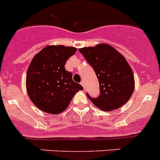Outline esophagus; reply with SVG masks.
I'll list each match as a JSON object with an SVG mask.
<instances>
[{"instance_id":"34e87169","label":"esophagus","mask_w":160,"mask_h":160,"mask_svg":"<svg viewBox=\"0 0 160 160\" xmlns=\"http://www.w3.org/2000/svg\"><path fill=\"white\" fill-rule=\"evenodd\" d=\"M80 84H81V85L83 86V87H84V88H85V82H84V81H81Z\"/></svg>"}]
</instances>
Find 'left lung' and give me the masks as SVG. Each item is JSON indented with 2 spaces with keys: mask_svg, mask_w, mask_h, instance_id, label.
<instances>
[{
  "mask_svg": "<svg viewBox=\"0 0 160 160\" xmlns=\"http://www.w3.org/2000/svg\"><path fill=\"white\" fill-rule=\"evenodd\" d=\"M95 71L99 80L100 95L90 101L100 109L111 111L126 104L134 89L132 69L125 57L105 43L79 49Z\"/></svg>",
  "mask_w": 160,
  "mask_h": 160,
  "instance_id": "left-lung-1",
  "label": "left lung"
}]
</instances>
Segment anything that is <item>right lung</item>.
<instances>
[{
	"label": "right lung",
	"mask_w": 160,
	"mask_h": 160,
	"mask_svg": "<svg viewBox=\"0 0 160 160\" xmlns=\"http://www.w3.org/2000/svg\"><path fill=\"white\" fill-rule=\"evenodd\" d=\"M76 48L62 45L44 47L33 58L26 74V90L30 99L40 110L59 114L68 108L75 94L84 89L65 69Z\"/></svg>",
	"instance_id": "obj_1"
}]
</instances>
